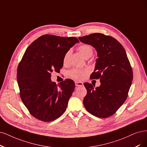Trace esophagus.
<instances>
[{
  "label": "esophagus",
  "mask_w": 147,
  "mask_h": 147,
  "mask_svg": "<svg viewBox=\"0 0 147 147\" xmlns=\"http://www.w3.org/2000/svg\"><path fill=\"white\" fill-rule=\"evenodd\" d=\"M75 85L76 86H82L84 84L82 82H78V81H76Z\"/></svg>",
  "instance_id": "34e87169"
}]
</instances>
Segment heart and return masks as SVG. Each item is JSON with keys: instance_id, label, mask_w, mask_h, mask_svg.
Segmentation results:
<instances>
[{"instance_id": "1", "label": "heart", "mask_w": 147, "mask_h": 147, "mask_svg": "<svg viewBox=\"0 0 147 147\" xmlns=\"http://www.w3.org/2000/svg\"><path fill=\"white\" fill-rule=\"evenodd\" d=\"M78 51L80 52L84 58H90L92 56L93 54V48L91 45L87 44H83L80 45L78 48ZM71 54V50L67 51L64 54L63 62L64 63H67L68 61L69 57ZM86 73V70H82L80 69H72L69 71V75L70 77L76 79H82L85 76V74Z\"/></svg>"}]
</instances>
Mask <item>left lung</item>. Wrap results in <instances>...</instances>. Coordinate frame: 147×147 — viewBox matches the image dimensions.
Segmentation results:
<instances>
[{"label":"left lung","mask_w":147,"mask_h":147,"mask_svg":"<svg viewBox=\"0 0 147 147\" xmlns=\"http://www.w3.org/2000/svg\"><path fill=\"white\" fill-rule=\"evenodd\" d=\"M79 39L96 50L98 58L90 79H100V85L96 88L91 84H84L87 91L84 105L91 115L108 117L127 98L133 78L131 64L121 43L110 36L93 33Z\"/></svg>","instance_id":"left-lung-1"}]
</instances>
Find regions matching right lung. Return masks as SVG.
Masks as SVG:
<instances>
[{
    "instance_id": "right-lung-1",
    "label": "right lung",
    "mask_w": 147,
    "mask_h": 147,
    "mask_svg": "<svg viewBox=\"0 0 147 147\" xmlns=\"http://www.w3.org/2000/svg\"><path fill=\"white\" fill-rule=\"evenodd\" d=\"M75 37L45 34L27 48L17 70L22 101L35 118L51 122L61 116L75 88L74 81L67 79L56 85L51 73L63 67L64 54L76 43Z\"/></svg>"
}]
</instances>
